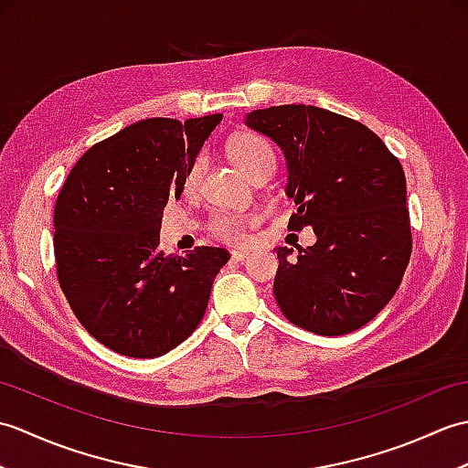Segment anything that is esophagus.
I'll list each match as a JSON object with an SVG mask.
<instances>
[{"label": "esophagus", "mask_w": 468, "mask_h": 468, "mask_svg": "<svg viewBox=\"0 0 468 468\" xmlns=\"http://www.w3.org/2000/svg\"><path fill=\"white\" fill-rule=\"evenodd\" d=\"M247 255H250L247 251H233V253H231L233 261H245V260H247Z\"/></svg>", "instance_id": "esophagus-1"}]
</instances>
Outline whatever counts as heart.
Wrapping results in <instances>:
<instances>
[{"label": "heart", "instance_id": "1", "mask_svg": "<svg viewBox=\"0 0 468 468\" xmlns=\"http://www.w3.org/2000/svg\"><path fill=\"white\" fill-rule=\"evenodd\" d=\"M229 154H231L233 163L241 168L247 176H253L261 171L273 173L275 168V154L271 144L265 141L260 134H239L235 136L231 144H229ZM205 168V156H197L195 163L191 165L185 178L186 188H193L201 181ZM245 225L247 218L241 215H229L221 213L217 215L211 221V233L217 237L218 241L225 243H241L245 241Z\"/></svg>", "mask_w": 468, "mask_h": 468}]
</instances>
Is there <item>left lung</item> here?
<instances>
[{
  "label": "left lung",
  "mask_w": 468,
  "mask_h": 468,
  "mask_svg": "<svg viewBox=\"0 0 468 468\" xmlns=\"http://www.w3.org/2000/svg\"><path fill=\"white\" fill-rule=\"evenodd\" d=\"M287 163L292 231L314 227L317 241L292 260L277 247L275 302L292 324L320 335L360 330L399 290L412 235L406 178L382 138L352 118L285 104L245 116Z\"/></svg>",
  "instance_id": "8db88e82"
}]
</instances>
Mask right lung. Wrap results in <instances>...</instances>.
<instances>
[{
    "instance_id": "add662e5",
    "label": "right lung",
    "mask_w": 468,
    "mask_h": 468,
    "mask_svg": "<svg viewBox=\"0 0 468 468\" xmlns=\"http://www.w3.org/2000/svg\"><path fill=\"white\" fill-rule=\"evenodd\" d=\"M223 114L146 118L94 144L54 208L59 287L86 332L131 357L171 352L201 324L221 247L165 255L163 211Z\"/></svg>"
}]
</instances>
